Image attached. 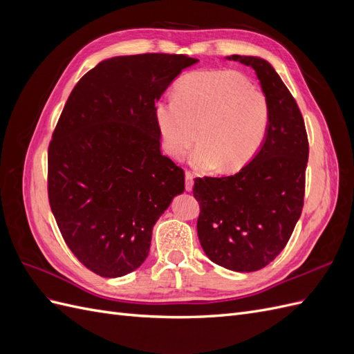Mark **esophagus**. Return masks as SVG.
I'll return each instance as SVG.
<instances>
[{"label":"esophagus","mask_w":354,"mask_h":354,"mask_svg":"<svg viewBox=\"0 0 354 354\" xmlns=\"http://www.w3.org/2000/svg\"><path fill=\"white\" fill-rule=\"evenodd\" d=\"M185 177H186V183H185L186 190H187V192H190L192 189H194V174H192L190 171H186V173H185Z\"/></svg>","instance_id":"obj_1"}]
</instances>
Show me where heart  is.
I'll return each mask as SVG.
<instances>
[{
	"label": "heart",
	"instance_id": "b5f03b06",
	"mask_svg": "<svg viewBox=\"0 0 354 354\" xmlns=\"http://www.w3.org/2000/svg\"><path fill=\"white\" fill-rule=\"evenodd\" d=\"M155 121L171 158H183L199 137L194 165L232 173L261 149L270 106L266 94L236 71H198L177 82L176 99L155 104Z\"/></svg>",
	"mask_w": 354,
	"mask_h": 354
}]
</instances>
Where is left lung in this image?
Masks as SVG:
<instances>
[{
    "label": "left lung",
    "instance_id": "8db88e82",
    "mask_svg": "<svg viewBox=\"0 0 354 354\" xmlns=\"http://www.w3.org/2000/svg\"><path fill=\"white\" fill-rule=\"evenodd\" d=\"M251 66L270 106L264 143L248 165L227 177L196 178L198 236L208 259L233 272H255L285 248L301 216L308 140L303 115L269 62L233 55Z\"/></svg>",
    "mask_w": 354,
    "mask_h": 354
}]
</instances>
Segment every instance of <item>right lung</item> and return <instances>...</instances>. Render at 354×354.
Masks as SVG:
<instances>
[{"instance_id": "right-lung-1", "label": "right lung", "mask_w": 354, "mask_h": 354, "mask_svg": "<svg viewBox=\"0 0 354 354\" xmlns=\"http://www.w3.org/2000/svg\"><path fill=\"white\" fill-rule=\"evenodd\" d=\"M198 59L146 53L100 62L75 85L48 146V201L72 254L93 273L140 267L152 229L185 190L160 153L155 104Z\"/></svg>"}]
</instances>
